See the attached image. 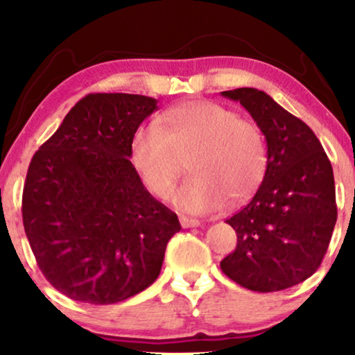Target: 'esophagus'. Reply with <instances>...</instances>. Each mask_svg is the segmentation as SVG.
<instances>
[{
  "label": "esophagus",
  "mask_w": 355,
  "mask_h": 355,
  "mask_svg": "<svg viewBox=\"0 0 355 355\" xmlns=\"http://www.w3.org/2000/svg\"><path fill=\"white\" fill-rule=\"evenodd\" d=\"M180 223H182L183 229H191V227H200V220H197V218L180 217Z\"/></svg>",
  "instance_id": "obj_1"
}]
</instances>
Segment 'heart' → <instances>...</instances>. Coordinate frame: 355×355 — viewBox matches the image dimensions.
I'll return each instance as SVG.
<instances>
[{
  "label": "heart",
  "instance_id": "b5f03b06",
  "mask_svg": "<svg viewBox=\"0 0 355 355\" xmlns=\"http://www.w3.org/2000/svg\"><path fill=\"white\" fill-rule=\"evenodd\" d=\"M132 164L145 189L166 198L183 173H191L173 193L177 209L211 214L225 202H242L263 180L267 146L254 121L207 100H191L166 110L157 125L137 130Z\"/></svg>",
  "mask_w": 355,
  "mask_h": 355
}]
</instances>
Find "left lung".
<instances>
[{"instance_id": "left-lung-1", "label": "left lung", "mask_w": 355, "mask_h": 355, "mask_svg": "<svg viewBox=\"0 0 355 355\" xmlns=\"http://www.w3.org/2000/svg\"><path fill=\"white\" fill-rule=\"evenodd\" d=\"M267 140V170L248 205L227 220L237 247L220 262L229 279L254 292L304 282L320 266L337 220L332 165L315 133L266 92L237 88Z\"/></svg>"}]
</instances>
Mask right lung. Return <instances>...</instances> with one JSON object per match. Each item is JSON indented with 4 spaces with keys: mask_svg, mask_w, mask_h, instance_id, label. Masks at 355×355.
Wrapping results in <instances>:
<instances>
[{
    "mask_svg": "<svg viewBox=\"0 0 355 355\" xmlns=\"http://www.w3.org/2000/svg\"><path fill=\"white\" fill-rule=\"evenodd\" d=\"M157 108L150 96L89 93L31 158L24 232L48 282L73 300L108 305L145 291L182 229L130 162L133 135Z\"/></svg>",
    "mask_w": 355,
    "mask_h": 355,
    "instance_id": "right-lung-1",
    "label": "right lung"
}]
</instances>
